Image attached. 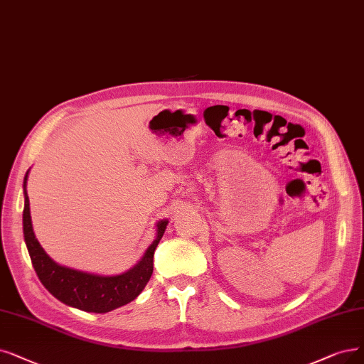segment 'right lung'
<instances>
[{"mask_svg":"<svg viewBox=\"0 0 364 364\" xmlns=\"http://www.w3.org/2000/svg\"><path fill=\"white\" fill-rule=\"evenodd\" d=\"M26 179L28 171L23 179V237L34 270L48 291L71 308L95 314H106L133 301L151 279L154 272V252L164 235L168 221L163 220L156 224V239L139 263L125 273L100 276L64 267L55 263L36 239L30 213V200L26 194Z\"/></svg>","mask_w":364,"mask_h":364,"instance_id":"1","label":"right lung"}]
</instances>
